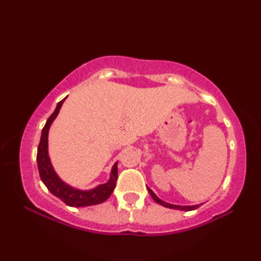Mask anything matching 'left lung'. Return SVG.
Wrapping results in <instances>:
<instances>
[{
	"instance_id": "obj_1",
	"label": "left lung",
	"mask_w": 261,
	"mask_h": 261,
	"mask_svg": "<svg viewBox=\"0 0 261 261\" xmlns=\"http://www.w3.org/2000/svg\"><path fill=\"white\" fill-rule=\"evenodd\" d=\"M148 192L150 193L151 197L154 199V202H157L158 204L163 205L165 207H169V208H175V210H181V211H193V210H196L197 207H199V205H193V206H180V205H174V204H169V203H166L164 201H162L156 194H154L150 188H148Z\"/></svg>"
}]
</instances>
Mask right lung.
I'll return each instance as SVG.
<instances>
[{"label": "right lung", "mask_w": 261, "mask_h": 261, "mask_svg": "<svg viewBox=\"0 0 261 261\" xmlns=\"http://www.w3.org/2000/svg\"><path fill=\"white\" fill-rule=\"evenodd\" d=\"M65 101V98L62 99L58 104L54 113L49 116L45 126H43L41 132L40 142L38 146L37 152V164L39 169V175L43 184L48 188L53 195L60 198L62 201L69 205V206H90V205H96L103 203L104 201L110 197L111 194L114 191V187L118 179V163H115L111 170L110 180L105 184L98 185L97 187L93 188L90 191H81L71 187L66 184L62 179L59 178L58 175L55 173V170L51 166L50 159L48 156V132L50 127L53 121L56 119V116L59 113V110Z\"/></svg>", "instance_id": "right-lung-1"}]
</instances>
